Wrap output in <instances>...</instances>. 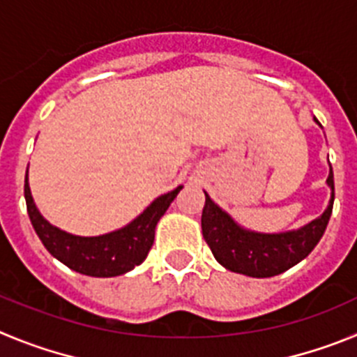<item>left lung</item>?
Returning a JSON list of instances; mask_svg holds the SVG:
<instances>
[{
	"instance_id": "1",
	"label": "left lung",
	"mask_w": 357,
	"mask_h": 357,
	"mask_svg": "<svg viewBox=\"0 0 357 357\" xmlns=\"http://www.w3.org/2000/svg\"><path fill=\"white\" fill-rule=\"evenodd\" d=\"M313 119L322 128L319 119ZM326 183L331 188V199L326 211L306 226L282 233H259L240 226L204 192L206 202L201 217L202 236L210 245L215 259L227 271L249 278H272L303 261L320 242L333 213L335 176L331 163Z\"/></svg>"
}]
</instances>
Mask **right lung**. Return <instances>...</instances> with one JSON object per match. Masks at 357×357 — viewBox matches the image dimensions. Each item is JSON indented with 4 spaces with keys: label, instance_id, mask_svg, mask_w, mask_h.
Listing matches in <instances>:
<instances>
[{
    "label": "right lung",
    "instance_id": "right-lung-1",
    "mask_svg": "<svg viewBox=\"0 0 357 357\" xmlns=\"http://www.w3.org/2000/svg\"><path fill=\"white\" fill-rule=\"evenodd\" d=\"M183 186L160 195L149 206L121 229L99 236H78L53 226L43 217L31 197L28 171L24 178V199L31 226L38 234L50 255L69 266L70 271L91 278H115L133 271L147 258V252L155 242V229L171 202Z\"/></svg>",
    "mask_w": 357,
    "mask_h": 357
}]
</instances>
